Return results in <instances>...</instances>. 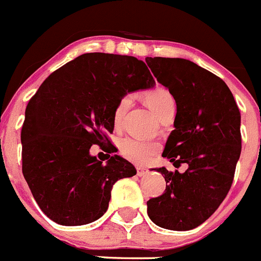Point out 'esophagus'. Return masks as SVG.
<instances>
[{"label":"esophagus","mask_w":261,"mask_h":261,"mask_svg":"<svg viewBox=\"0 0 261 261\" xmlns=\"http://www.w3.org/2000/svg\"><path fill=\"white\" fill-rule=\"evenodd\" d=\"M148 174V170L144 169V167H137V175L138 176H144V175Z\"/></svg>","instance_id":"1"}]
</instances>
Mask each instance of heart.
Wrapping results in <instances>:
<instances>
[{
	"mask_svg": "<svg viewBox=\"0 0 261 261\" xmlns=\"http://www.w3.org/2000/svg\"><path fill=\"white\" fill-rule=\"evenodd\" d=\"M147 105L153 110L154 114L159 118L165 115L166 113L175 110V99L169 90L164 87H157L151 90L144 95ZM133 101V96L130 94H125L119 99L114 108L113 113V120L115 125H119L124 118L125 113L129 109ZM120 154L128 161L137 165H146L153 159L154 154L160 151V143L153 141H144V139L137 138H124L119 144Z\"/></svg>",
	"mask_w": 261,
	"mask_h": 261,
	"instance_id": "heart-1",
	"label": "heart"
}]
</instances>
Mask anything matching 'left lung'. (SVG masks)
<instances>
[{
	"label": "left lung",
	"instance_id": "left-lung-1",
	"mask_svg": "<svg viewBox=\"0 0 261 261\" xmlns=\"http://www.w3.org/2000/svg\"><path fill=\"white\" fill-rule=\"evenodd\" d=\"M147 66L176 101L175 129L162 156L180 174L160 167L166 181L162 195L147 202L157 226L188 231L207 221L231 189L241 153V114L224 81L194 62L147 57Z\"/></svg>",
	"mask_w": 261,
	"mask_h": 261
}]
</instances>
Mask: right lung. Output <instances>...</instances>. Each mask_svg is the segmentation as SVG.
Here are the masks:
<instances>
[{
    "label": "right lung",
    "instance_id": "1",
    "mask_svg": "<svg viewBox=\"0 0 261 261\" xmlns=\"http://www.w3.org/2000/svg\"><path fill=\"white\" fill-rule=\"evenodd\" d=\"M154 80L136 57L86 53L49 74L30 99L21 129L22 174L44 215L62 226H81L107 212L115 181L137 170L108 134L113 113L127 92ZM107 144L108 162L89 154Z\"/></svg>",
    "mask_w": 261,
    "mask_h": 261
}]
</instances>
